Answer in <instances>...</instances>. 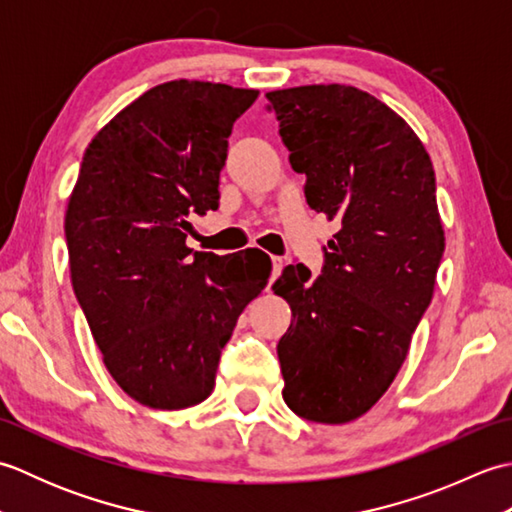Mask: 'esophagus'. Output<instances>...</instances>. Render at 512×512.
Listing matches in <instances>:
<instances>
[{"instance_id": "1", "label": "esophagus", "mask_w": 512, "mask_h": 512, "mask_svg": "<svg viewBox=\"0 0 512 512\" xmlns=\"http://www.w3.org/2000/svg\"><path fill=\"white\" fill-rule=\"evenodd\" d=\"M270 262H273V279H277L281 275V270H284V266H286L284 257L273 255V257H270Z\"/></svg>"}]
</instances>
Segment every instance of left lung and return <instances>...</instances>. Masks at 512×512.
<instances>
[{
  "label": "left lung",
  "mask_w": 512,
  "mask_h": 512,
  "mask_svg": "<svg viewBox=\"0 0 512 512\" xmlns=\"http://www.w3.org/2000/svg\"><path fill=\"white\" fill-rule=\"evenodd\" d=\"M310 209L341 224L312 277L273 284L292 310L277 356L297 416L343 424L372 409L409 352L444 253L436 173L416 132L352 85L268 92Z\"/></svg>",
  "instance_id": "8db88e82"
}]
</instances>
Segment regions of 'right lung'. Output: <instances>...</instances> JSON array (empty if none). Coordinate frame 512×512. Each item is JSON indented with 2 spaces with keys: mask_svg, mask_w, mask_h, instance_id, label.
Returning a JSON list of instances; mask_svg holds the SVG:
<instances>
[{
  "mask_svg": "<svg viewBox=\"0 0 512 512\" xmlns=\"http://www.w3.org/2000/svg\"><path fill=\"white\" fill-rule=\"evenodd\" d=\"M257 90L169 81L118 112L83 154L65 211L74 295L129 398L176 411L211 396L222 347L268 284L270 257L191 253L220 206L233 123Z\"/></svg>",
  "mask_w": 512,
  "mask_h": 512,
  "instance_id": "right-lung-1",
  "label": "right lung"
}]
</instances>
